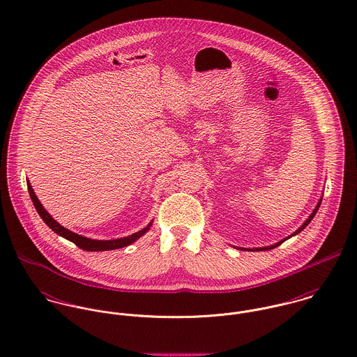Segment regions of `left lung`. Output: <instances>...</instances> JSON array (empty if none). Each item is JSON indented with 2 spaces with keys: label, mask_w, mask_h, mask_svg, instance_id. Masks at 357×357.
I'll use <instances>...</instances> for the list:
<instances>
[{
  "label": "left lung",
  "mask_w": 357,
  "mask_h": 357,
  "mask_svg": "<svg viewBox=\"0 0 357 357\" xmlns=\"http://www.w3.org/2000/svg\"><path fill=\"white\" fill-rule=\"evenodd\" d=\"M321 202H322V200H319V203H318V206L315 207V210L312 211V214L308 217V220H307V221H305V222H304L301 227H298V229H297V230L293 233V236H294V234H297V233H300V231H301L304 227H307V225L311 222V220L315 217V214H317V211H318V208H319V206H321ZM288 238H289V237H288ZM285 240H287V238H285ZM285 240H282V241H280V243H277V244H274V245H270V247H264V248H255V250H257V251H264V250H267V251H268V250H273V248H275V247L281 245V244H282ZM250 251H251V250H250ZM252 251H254V250H252Z\"/></svg>",
  "instance_id": "left-lung-1"
}]
</instances>
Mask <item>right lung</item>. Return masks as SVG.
<instances>
[{
	"mask_svg": "<svg viewBox=\"0 0 357 357\" xmlns=\"http://www.w3.org/2000/svg\"><path fill=\"white\" fill-rule=\"evenodd\" d=\"M27 187H29V192H30V196H31L33 206H35L38 214L40 215V218L43 220V222H45L47 227H50L53 231H56L57 234L63 236L66 240L72 241L73 244H76L79 248H82V250H84V251H112V250H117V248L127 247V245L132 244L133 241H136L139 237H142V236L150 229V225H151V222H150L149 227H144V229H142V230H139V231H136V233H133V234H130L128 237H124V238L106 240V241H103V240H91V238L83 237V236H80V234H76V233H73V231L65 229L64 227H61V225H60L56 220H53L52 215L43 208V206L40 204V202L38 200L36 195L33 192V187L30 185V183H27Z\"/></svg>",
	"mask_w": 357,
	"mask_h": 357,
	"instance_id": "right-lung-1",
	"label": "right lung"
}]
</instances>
